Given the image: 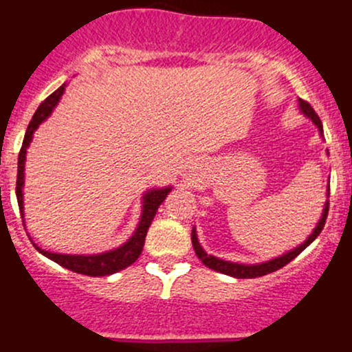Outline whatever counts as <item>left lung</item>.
I'll list each match as a JSON object with an SVG mask.
<instances>
[{
  "mask_svg": "<svg viewBox=\"0 0 352 352\" xmlns=\"http://www.w3.org/2000/svg\"><path fill=\"white\" fill-rule=\"evenodd\" d=\"M299 110H301L302 115H306L308 118H311L313 124L318 127L320 135H323L322 120H320L318 115L315 113V110L311 108V104L306 103V101H302V100H299ZM327 190H329L327 194H330V186H329V189H327ZM327 214H329V199H327L325 208H323L322 218H320V221L316 223V227L313 228V234L309 235V237L306 239L302 244H299L298 248H294L292 251L285 252V254L278 256V258H274V259H270V261H265V263H258V265H242V263L225 261V259L217 258V256L208 254V252L204 251L203 248H201L199 241H197L196 228H192V234H190V241H192V248H194V251H196L197 258H199L208 268H211V270L220 272V274H223V275H230V277H235V278H256V277H263V275L272 274V272L280 270V268L285 267L287 263H291L292 259L296 258V256L301 254V252L305 251V249L308 248V245L311 244V242L315 241L316 237H318L320 232L323 230V227H325Z\"/></svg>",
  "mask_w": 352,
  "mask_h": 352,
  "instance_id": "left-lung-1",
  "label": "left lung"
}]
</instances>
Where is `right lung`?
<instances>
[{
	"instance_id": "1",
	"label": "right lung",
	"mask_w": 352,
	"mask_h": 352,
	"mask_svg": "<svg viewBox=\"0 0 352 352\" xmlns=\"http://www.w3.org/2000/svg\"><path fill=\"white\" fill-rule=\"evenodd\" d=\"M65 91V84L61 87H58L51 96H47L43 103L39 104V108L34 113L32 120H30L29 127H27L25 138H23L22 148L19 153V173H16V201H19L20 214L23 218V170H25V155L27 148H29L30 141H32V134L36 132V129L46 120L51 115V111L54 110V107L60 101L61 94ZM172 190V187H163V189H151L142 196V213L139 218V225L135 228V232L132 234V237L129 239L125 244H122L120 248L111 249V251L101 252V254H58V252H50L44 251V249L37 248L36 249L44 254L46 258L53 259L54 263H58L60 267L68 268V270L75 272V274L87 275V277H107V275L117 274V272L124 270V268L131 267L132 263L141 256L142 248H144L146 234H148V228L151 225L153 218H155L156 211H158L160 204L165 201V197L168 196V192Z\"/></svg>"
}]
</instances>
